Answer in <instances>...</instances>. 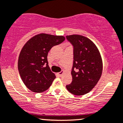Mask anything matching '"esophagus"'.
I'll return each mask as SVG.
<instances>
[{
	"label": "esophagus",
	"mask_w": 123,
	"mask_h": 123,
	"mask_svg": "<svg viewBox=\"0 0 123 123\" xmlns=\"http://www.w3.org/2000/svg\"><path fill=\"white\" fill-rule=\"evenodd\" d=\"M63 73V71H61V72H59V73H57V75L59 77H61L62 76Z\"/></svg>",
	"instance_id": "obj_1"
}]
</instances>
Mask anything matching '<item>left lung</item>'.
Listing matches in <instances>:
<instances>
[{"label": "left lung", "mask_w": 123, "mask_h": 123, "mask_svg": "<svg viewBox=\"0 0 123 123\" xmlns=\"http://www.w3.org/2000/svg\"><path fill=\"white\" fill-rule=\"evenodd\" d=\"M74 47L72 82L66 86L68 91L77 96L89 92L95 86L103 72V61L100 51L91 39L80 35L66 37ZM74 68L77 70L76 72Z\"/></svg>", "instance_id": "1"}]
</instances>
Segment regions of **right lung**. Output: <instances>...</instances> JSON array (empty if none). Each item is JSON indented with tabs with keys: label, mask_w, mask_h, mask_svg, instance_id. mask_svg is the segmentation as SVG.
Instances as JSON below:
<instances>
[{
	"label": "right lung",
	"mask_w": 123,
	"mask_h": 123,
	"mask_svg": "<svg viewBox=\"0 0 123 123\" xmlns=\"http://www.w3.org/2000/svg\"><path fill=\"white\" fill-rule=\"evenodd\" d=\"M65 39L62 35L41 33L31 38L22 47L18 68L23 83L31 91L43 92L52 84L56 77L49 66L47 54L51 47Z\"/></svg>",
	"instance_id": "1"
}]
</instances>
